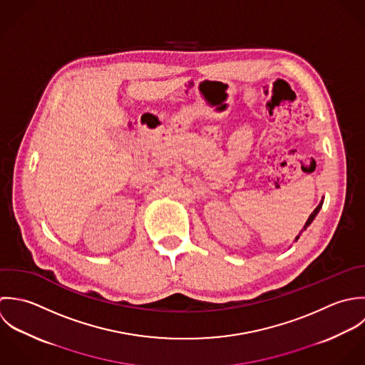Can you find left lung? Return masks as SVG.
<instances>
[{"label": "left lung", "mask_w": 365, "mask_h": 365, "mask_svg": "<svg viewBox=\"0 0 365 365\" xmlns=\"http://www.w3.org/2000/svg\"><path fill=\"white\" fill-rule=\"evenodd\" d=\"M322 206H323V199H322V202H320V203H319V206H317V207H316V209H314V210H313V213H312V215H310V216H309V219H307V221H306V224H304V227H303V230H306V228H307V227H309V225H310V224H312V221H313V220H314V217H316V216H317V213H319V212H320V209H322ZM303 230H302V231H303ZM299 237H300V235H297V237H296V238H294V241H297V238H299Z\"/></svg>", "instance_id": "obj_1"}]
</instances>
